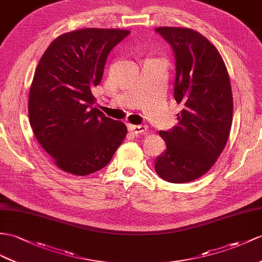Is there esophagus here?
<instances>
[{"instance_id":"esophagus-1","label":"esophagus","mask_w":262,"mask_h":262,"mask_svg":"<svg viewBox=\"0 0 262 262\" xmlns=\"http://www.w3.org/2000/svg\"><path fill=\"white\" fill-rule=\"evenodd\" d=\"M127 129H129V131H131L133 135H140V133H143L148 130V127H146V125H142V124L135 125V124L129 123L127 124Z\"/></svg>"}]
</instances>
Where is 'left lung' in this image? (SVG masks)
Returning <instances> with one entry per match:
<instances>
[{
  "instance_id": "obj_1",
  "label": "left lung",
  "mask_w": 262,
  "mask_h": 262,
  "mask_svg": "<svg viewBox=\"0 0 262 262\" xmlns=\"http://www.w3.org/2000/svg\"><path fill=\"white\" fill-rule=\"evenodd\" d=\"M156 32L173 50V94L183 109L178 125L159 132L167 149L155 169L168 182H190L211 169L227 144L233 112L230 79L218 50L199 32L172 27Z\"/></svg>"
}]
</instances>
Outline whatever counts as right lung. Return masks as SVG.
I'll return each mask as SVG.
<instances>
[{"label": "right lung", "mask_w": 262, "mask_h": 262, "mask_svg": "<svg viewBox=\"0 0 262 262\" xmlns=\"http://www.w3.org/2000/svg\"><path fill=\"white\" fill-rule=\"evenodd\" d=\"M130 34L120 29H82L57 36L36 67L29 118L42 148L61 170L88 176L111 161L127 129L93 107L111 50Z\"/></svg>", "instance_id": "1"}]
</instances>
